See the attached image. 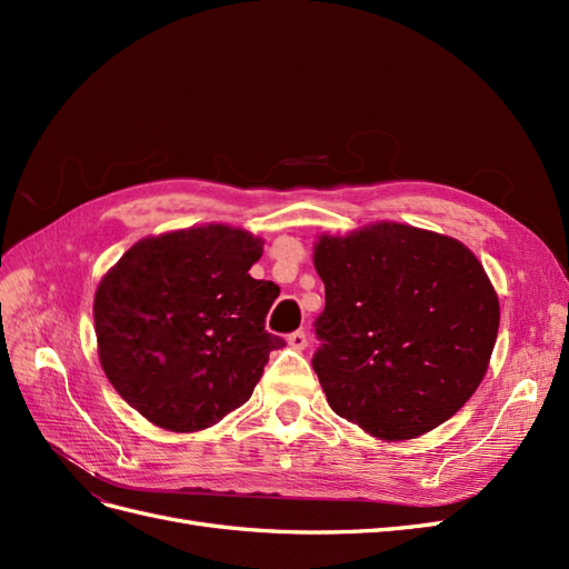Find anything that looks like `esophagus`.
<instances>
[{
    "label": "esophagus",
    "instance_id": "obj_1",
    "mask_svg": "<svg viewBox=\"0 0 569 569\" xmlns=\"http://www.w3.org/2000/svg\"><path fill=\"white\" fill-rule=\"evenodd\" d=\"M287 343H289V347L291 349H295V351H303L306 347H308V337H306V332H291L289 337H287Z\"/></svg>",
    "mask_w": 569,
    "mask_h": 569
}]
</instances>
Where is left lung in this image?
I'll list each match as a JSON object with an SVG mask.
<instances>
[{"mask_svg": "<svg viewBox=\"0 0 569 569\" xmlns=\"http://www.w3.org/2000/svg\"><path fill=\"white\" fill-rule=\"evenodd\" d=\"M313 370L339 418L382 441L427 435L470 401L501 322L496 289L458 239L403 222L320 234Z\"/></svg>", "mask_w": 569, "mask_h": 569, "instance_id": "left-lung-1", "label": "left lung"}]
</instances>
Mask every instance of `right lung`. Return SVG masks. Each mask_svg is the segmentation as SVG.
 Masks as SVG:
<instances>
[{
    "label": "right lung",
    "instance_id": "1",
    "mask_svg": "<svg viewBox=\"0 0 569 569\" xmlns=\"http://www.w3.org/2000/svg\"><path fill=\"white\" fill-rule=\"evenodd\" d=\"M263 239L222 222L151 234L132 244L94 295L99 363L142 418L199 432L247 403L268 356L280 287L253 280Z\"/></svg>",
    "mask_w": 569,
    "mask_h": 569
}]
</instances>
